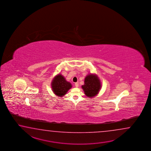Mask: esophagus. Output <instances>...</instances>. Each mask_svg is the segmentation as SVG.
<instances>
[{"label":"esophagus","instance_id":"obj_1","mask_svg":"<svg viewBox=\"0 0 151 151\" xmlns=\"http://www.w3.org/2000/svg\"><path fill=\"white\" fill-rule=\"evenodd\" d=\"M75 86L76 87H78V86H79V83L78 82L75 83Z\"/></svg>","mask_w":151,"mask_h":151}]
</instances>
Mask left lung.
Returning <instances> with one entry per match:
<instances>
[{
  "mask_svg": "<svg viewBox=\"0 0 151 151\" xmlns=\"http://www.w3.org/2000/svg\"><path fill=\"white\" fill-rule=\"evenodd\" d=\"M101 86L98 76L95 73H91L85 78L84 84L81 86V88L86 96L92 99L99 94Z\"/></svg>",
  "mask_w": 151,
  "mask_h": 151,
  "instance_id": "obj_1",
  "label": "left lung"
}]
</instances>
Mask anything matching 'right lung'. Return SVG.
Segmentation results:
<instances>
[{
  "mask_svg": "<svg viewBox=\"0 0 151 151\" xmlns=\"http://www.w3.org/2000/svg\"><path fill=\"white\" fill-rule=\"evenodd\" d=\"M52 90L55 95L58 97H63L72 88V84L68 82L61 74L56 75L51 82Z\"/></svg>",
  "mask_w": 151,
  "mask_h": 151,
  "instance_id": "obj_1",
  "label": "right lung"
}]
</instances>
